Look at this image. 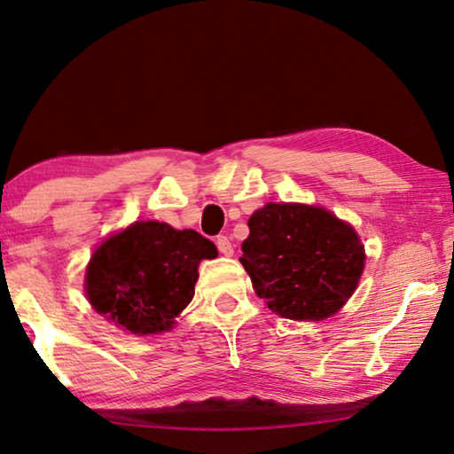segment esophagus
Segmentation results:
<instances>
[{"label": "esophagus", "mask_w": 454, "mask_h": 454, "mask_svg": "<svg viewBox=\"0 0 454 454\" xmlns=\"http://www.w3.org/2000/svg\"><path fill=\"white\" fill-rule=\"evenodd\" d=\"M216 246H218L220 254H224V256H232V254H234L232 242H230L228 236H218V238H216Z\"/></svg>", "instance_id": "1"}]
</instances>
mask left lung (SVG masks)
Masks as SVG:
<instances>
[{
	"instance_id": "left-lung-1",
	"label": "left lung",
	"mask_w": 454,
	"mask_h": 454,
	"mask_svg": "<svg viewBox=\"0 0 454 454\" xmlns=\"http://www.w3.org/2000/svg\"><path fill=\"white\" fill-rule=\"evenodd\" d=\"M240 262L268 309L290 320H322L355 292L364 246L347 222L304 204H266L248 220Z\"/></svg>"
}]
</instances>
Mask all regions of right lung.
Wrapping results in <instances>:
<instances>
[{"instance_id": "1", "label": "right lung", "mask_w": 454, "mask_h": 454, "mask_svg": "<svg viewBox=\"0 0 454 454\" xmlns=\"http://www.w3.org/2000/svg\"><path fill=\"white\" fill-rule=\"evenodd\" d=\"M216 254V246L196 230L136 222L94 252L88 298L132 334L162 333L194 298L200 260Z\"/></svg>"}]
</instances>
